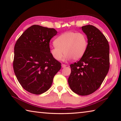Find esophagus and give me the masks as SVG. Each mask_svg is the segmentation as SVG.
<instances>
[{
	"label": "esophagus",
	"mask_w": 121,
	"mask_h": 121,
	"mask_svg": "<svg viewBox=\"0 0 121 121\" xmlns=\"http://www.w3.org/2000/svg\"><path fill=\"white\" fill-rule=\"evenodd\" d=\"M62 65V68H65V67H66V65H65V64H62V65Z\"/></svg>",
	"instance_id": "34e87169"
}]
</instances>
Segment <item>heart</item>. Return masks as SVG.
<instances>
[{
	"mask_svg": "<svg viewBox=\"0 0 121 121\" xmlns=\"http://www.w3.org/2000/svg\"><path fill=\"white\" fill-rule=\"evenodd\" d=\"M54 44L50 48L51 56L54 60H60L63 52L65 59L76 60L84 54L88 41L86 36L82 32L68 31L57 37Z\"/></svg>",
	"mask_w": 121,
	"mask_h": 121,
	"instance_id": "b5f03b06",
	"label": "heart"
}]
</instances>
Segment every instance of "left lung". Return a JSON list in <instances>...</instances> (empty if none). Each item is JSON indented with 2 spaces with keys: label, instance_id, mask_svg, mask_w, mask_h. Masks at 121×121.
<instances>
[{
  "label": "left lung",
  "instance_id": "8db88e82",
  "mask_svg": "<svg viewBox=\"0 0 121 121\" xmlns=\"http://www.w3.org/2000/svg\"><path fill=\"white\" fill-rule=\"evenodd\" d=\"M88 39L84 54L71 64L68 84L71 90L80 95H87L101 86L109 69V46L104 34L95 26L82 27Z\"/></svg>",
  "mask_w": 121,
  "mask_h": 121
}]
</instances>
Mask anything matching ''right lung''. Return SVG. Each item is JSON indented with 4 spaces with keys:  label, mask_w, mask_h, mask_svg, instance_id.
Returning a JSON list of instances; mask_svg holds the SVG:
<instances>
[{
    "label": "right lung",
    "mask_w": 121,
    "mask_h": 121,
    "mask_svg": "<svg viewBox=\"0 0 121 121\" xmlns=\"http://www.w3.org/2000/svg\"><path fill=\"white\" fill-rule=\"evenodd\" d=\"M57 32L53 28L33 25L18 38L14 46L13 69L22 87L40 95L50 89L61 63L50 53V42Z\"/></svg>",
    "instance_id": "right-lung-1"
}]
</instances>
